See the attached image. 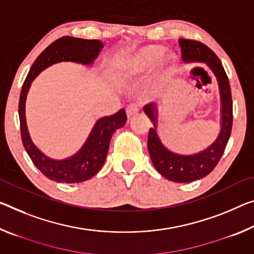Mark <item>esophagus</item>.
Segmentation results:
<instances>
[{"label":"esophagus","instance_id":"esophagus-1","mask_svg":"<svg viewBox=\"0 0 254 254\" xmlns=\"http://www.w3.org/2000/svg\"><path fill=\"white\" fill-rule=\"evenodd\" d=\"M139 111H140V106L138 105V104H135V103L130 104V105L127 107V118L128 119L133 118V116H135L136 114H138Z\"/></svg>","mask_w":254,"mask_h":254}]
</instances>
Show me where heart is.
Wrapping results in <instances>:
<instances>
[{"label":"heart","instance_id":"obj_1","mask_svg":"<svg viewBox=\"0 0 254 254\" xmlns=\"http://www.w3.org/2000/svg\"><path fill=\"white\" fill-rule=\"evenodd\" d=\"M164 53L165 50L162 46L148 45L139 48L133 54L116 64V74L122 80H130L143 74L156 64V78L159 80L166 78L174 69L175 58L174 55H164Z\"/></svg>","mask_w":254,"mask_h":254}]
</instances>
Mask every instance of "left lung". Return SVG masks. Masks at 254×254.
I'll return each mask as SVG.
<instances>
[{"instance_id": "obj_1", "label": "left lung", "mask_w": 254, "mask_h": 254, "mask_svg": "<svg viewBox=\"0 0 254 254\" xmlns=\"http://www.w3.org/2000/svg\"><path fill=\"white\" fill-rule=\"evenodd\" d=\"M184 62L206 63L218 81L221 103V127L217 139L204 150L194 155H179L164 146L157 134V105L150 103L143 111L154 124L148 134V150L151 162L160 175L179 183H189L207 176L224 154L233 126V102L228 78L217 55L204 44L192 39H179Z\"/></svg>"}]
</instances>
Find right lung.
<instances>
[{"instance_id":"add662e5","label":"right lung","mask_w":254,"mask_h":254,"mask_svg":"<svg viewBox=\"0 0 254 254\" xmlns=\"http://www.w3.org/2000/svg\"><path fill=\"white\" fill-rule=\"evenodd\" d=\"M103 47V43L98 39H81L70 36L56 39L36 59L22 84L19 99V119L23 147L35 166L47 179L55 182L79 183L97 174L105 163L112 135L127 123V113L122 108L114 115L99 119L87 141L75 155L66 159L56 160L44 155L30 138L25 113L27 94L34 79L46 67L59 62H75L89 65L97 59Z\"/></svg>"}]
</instances>
